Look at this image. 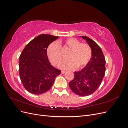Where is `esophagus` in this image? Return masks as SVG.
Listing matches in <instances>:
<instances>
[{"label": "esophagus", "mask_w": 128, "mask_h": 128, "mask_svg": "<svg viewBox=\"0 0 128 128\" xmlns=\"http://www.w3.org/2000/svg\"><path fill=\"white\" fill-rule=\"evenodd\" d=\"M65 72H66L65 71H61V74H64Z\"/></svg>", "instance_id": "1"}]
</instances>
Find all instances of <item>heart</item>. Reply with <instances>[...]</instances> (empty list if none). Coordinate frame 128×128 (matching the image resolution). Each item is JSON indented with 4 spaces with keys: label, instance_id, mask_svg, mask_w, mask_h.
Instances as JSON below:
<instances>
[{
    "label": "heart",
    "instance_id": "heart-1",
    "mask_svg": "<svg viewBox=\"0 0 128 128\" xmlns=\"http://www.w3.org/2000/svg\"><path fill=\"white\" fill-rule=\"evenodd\" d=\"M66 47L70 49L68 55L69 59L61 62L59 67L64 70L74 69L84 67L90 62L92 57V49L90 46L80 42L74 38H70L64 42ZM48 59L54 65H58L62 59L61 48L57 42L50 44L47 49Z\"/></svg>",
    "mask_w": 128,
    "mask_h": 128
}]
</instances>
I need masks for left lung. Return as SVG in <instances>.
Segmentation results:
<instances>
[{
    "label": "left lung",
    "instance_id": "left-lung-1",
    "mask_svg": "<svg viewBox=\"0 0 128 128\" xmlns=\"http://www.w3.org/2000/svg\"><path fill=\"white\" fill-rule=\"evenodd\" d=\"M86 40L92 49V58L80 71L75 72V77L69 83L75 94L87 96L94 93L101 84L105 74V58L96 42L86 36H80Z\"/></svg>",
    "mask_w": 128,
    "mask_h": 128
}]
</instances>
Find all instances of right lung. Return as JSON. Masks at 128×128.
<instances>
[{"label": "right lung", "instance_id": "right-lung-1", "mask_svg": "<svg viewBox=\"0 0 128 128\" xmlns=\"http://www.w3.org/2000/svg\"><path fill=\"white\" fill-rule=\"evenodd\" d=\"M59 37L41 34L27 44L19 58V74L26 90L34 94L48 91L61 70L53 67L47 55V49Z\"/></svg>", "mask_w": 128, "mask_h": 128}]
</instances>
